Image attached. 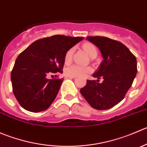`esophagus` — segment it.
Here are the masks:
<instances>
[{
  "label": "esophagus",
  "mask_w": 147,
  "mask_h": 147,
  "mask_svg": "<svg viewBox=\"0 0 147 147\" xmlns=\"http://www.w3.org/2000/svg\"><path fill=\"white\" fill-rule=\"evenodd\" d=\"M67 77H68V78H71V79H73V78H75V76H70V75H68Z\"/></svg>",
  "instance_id": "34e87169"
}]
</instances>
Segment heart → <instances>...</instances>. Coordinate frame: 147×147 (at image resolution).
I'll use <instances>...</instances> for the list:
<instances>
[{
  "instance_id": "heart-1",
  "label": "heart",
  "mask_w": 147,
  "mask_h": 147,
  "mask_svg": "<svg viewBox=\"0 0 147 147\" xmlns=\"http://www.w3.org/2000/svg\"><path fill=\"white\" fill-rule=\"evenodd\" d=\"M83 48L87 52L90 57H94L97 55V50L96 47L93 44L90 42H85L83 45ZM74 53V47H71L66 52L65 55V63H69L72 61V55ZM93 71L92 68L89 66H82L77 64L71 65L67 67L65 69V72L67 75H70V76H83L86 74L90 73Z\"/></svg>"
}]
</instances>
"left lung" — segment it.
I'll return each instance as SVG.
<instances>
[{"mask_svg":"<svg viewBox=\"0 0 147 147\" xmlns=\"http://www.w3.org/2000/svg\"><path fill=\"white\" fill-rule=\"evenodd\" d=\"M87 40L100 49L104 58L94 78L103 82L87 80L80 93L92 107L110 109L125 97L137 72L136 57L124 44L106 37H87Z\"/></svg>","mask_w":147,"mask_h":147,"instance_id":"1","label":"left lung"}]
</instances>
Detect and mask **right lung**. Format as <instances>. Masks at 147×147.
I'll use <instances>...</instances> for the list:
<instances>
[{"label": "right lung", "instance_id": "obj_1", "mask_svg": "<svg viewBox=\"0 0 147 147\" xmlns=\"http://www.w3.org/2000/svg\"><path fill=\"white\" fill-rule=\"evenodd\" d=\"M82 39L53 35L35 41L18 56L10 78L13 94L22 107L39 112L51 105L63 80L47 76L63 72L65 53Z\"/></svg>", "mask_w": 147, "mask_h": 147}]
</instances>
